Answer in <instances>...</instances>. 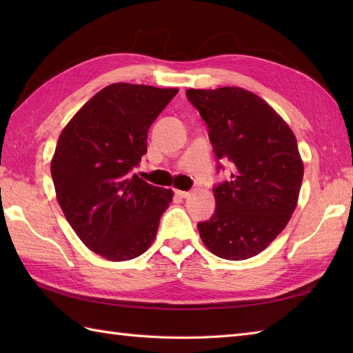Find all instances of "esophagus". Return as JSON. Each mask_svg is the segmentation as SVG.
Instances as JSON below:
<instances>
[{"mask_svg":"<svg viewBox=\"0 0 353 353\" xmlns=\"http://www.w3.org/2000/svg\"><path fill=\"white\" fill-rule=\"evenodd\" d=\"M174 192H176V196L177 197H181V199H188L190 196H191V192L190 191H182V190H174Z\"/></svg>","mask_w":353,"mask_h":353,"instance_id":"34e87169","label":"esophagus"}]
</instances>
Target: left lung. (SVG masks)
I'll return each mask as SVG.
<instances>
[{"label": "left lung", "instance_id": "8db88e82", "mask_svg": "<svg viewBox=\"0 0 353 353\" xmlns=\"http://www.w3.org/2000/svg\"><path fill=\"white\" fill-rule=\"evenodd\" d=\"M209 129L216 159L230 161V181L214 188L215 212L197 224L215 256H256L287 226L297 206L303 161L282 117L247 89H188ZM221 168V165H219Z\"/></svg>", "mask_w": 353, "mask_h": 353}]
</instances>
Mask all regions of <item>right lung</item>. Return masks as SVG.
<instances>
[{
    "label": "right lung",
    "mask_w": 353,
    "mask_h": 353,
    "mask_svg": "<svg viewBox=\"0 0 353 353\" xmlns=\"http://www.w3.org/2000/svg\"><path fill=\"white\" fill-rule=\"evenodd\" d=\"M177 88L114 83L65 125L51 159L59 205L83 244L109 261L138 258L153 244L172 191L133 167L147 153L150 125Z\"/></svg>",
    "instance_id": "obj_1"
}]
</instances>
